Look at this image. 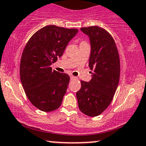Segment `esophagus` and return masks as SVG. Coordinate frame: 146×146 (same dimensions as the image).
I'll list each match as a JSON object with an SVG mask.
<instances>
[{
  "instance_id": "esophagus-1",
  "label": "esophagus",
  "mask_w": 146,
  "mask_h": 146,
  "mask_svg": "<svg viewBox=\"0 0 146 146\" xmlns=\"http://www.w3.org/2000/svg\"><path fill=\"white\" fill-rule=\"evenodd\" d=\"M70 78H71V80H74V79H77L76 77L73 76V75H71V76H70Z\"/></svg>"
}]
</instances>
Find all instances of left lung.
Here are the masks:
<instances>
[{"label":"left lung","instance_id":"1","mask_svg":"<svg viewBox=\"0 0 146 146\" xmlns=\"http://www.w3.org/2000/svg\"><path fill=\"white\" fill-rule=\"evenodd\" d=\"M80 30L89 38L88 66L93 73L89 82L82 80L76 96L80 110L88 116L95 117L113 100L119 80V57L113 38L106 30L97 26Z\"/></svg>","mask_w":146,"mask_h":146}]
</instances>
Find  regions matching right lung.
<instances>
[{
	"label": "right lung",
	"mask_w": 146,
	"mask_h": 146,
	"mask_svg": "<svg viewBox=\"0 0 146 146\" xmlns=\"http://www.w3.org/2000/svg\"><path fill=\"white\" fill-rule=\"evenodd\" d=\"M76 29L48 25L33 35L23 52L20 76L31 103L44 112L58 109L69 82L66 73L52 71L51 65L62 56Z\"/></svg>",
	"instance_id": "1"
}]
</instances>
